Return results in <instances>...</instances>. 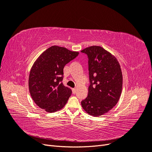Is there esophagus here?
<instances>
[{
    "instance_id": "obj_1",
    "label": "esophagus",
    "mask_w": 152,
    "mask_h": 152,
    "mask_svg": "<svg viewBox=\"0 0 152 152\" xmlns=\"http://www.w3.org/2000/svg\"><path fill=\"white\" fill-rule=\"evenodd\" d=\"M72 93H73V94H75L76 93V88L72 89Z\"/></svg>"
}]
</instances>
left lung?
I'll return each instance as SVG.
<instances>
[{
  "instance_id": "8db88e82",
  "label": "left lung",
  "mask_w": 152,
  "mask_h": 152,
  "mask_svg": "<svg viewBox=\"0 0 152 152\" xmlns=\"http://www.w3.org/2000/svg\"><path fill=\"white\" fill-rule=\"evenodd\" d=\"M89 58L90 86L88 96L81 105L90 115L108 112L118 103L122 89V73L115 56L98 45L81 50Z\"/></svg>"
}]
</instances>
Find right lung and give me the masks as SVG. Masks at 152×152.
<instances>
[{"instance_id":"right-lung-1","label":"right lung","mask_w":152,"mask_h":152,"mask_svg":"<svg viewBox=\"0 0 152 152\" xmlns=\"http://www.w3.org/2000/svg\"><path fill=\"white\" fill-rule=\"evenodd\" d=\"M79 53L53 45L34 62L28 79L30 95L39 107L49 113L62 109L72 94V90L61 82L63 68Z\"/></svg>"}]
</instances>
